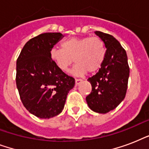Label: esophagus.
Instances as JSON below:
<instances>
[{"mask_svg": "<svg viewBox=\"0 0 149 149\" xmlns=\"http://www.w3.org/2000/svg\"><path fill=\"white\" fill-rule=\"evenodd\" d=\"M82 82H83V79H76V80H75V84H76V86H78V85L81 84Z\"/></svg>", "mask_w": 149, "mask_h": 149, "instance_id": "34e87169", "label": "esophagus"}]
</instances>
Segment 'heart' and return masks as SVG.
<instances>
[{"label": "heart", "instance_id": "b5f03b06", "mask_svg": "<svg viewBox=\"0 0 149 149\" xmlns=\"http://www.w3.org/2000/svg\"><path fill=\"white\" fill-rule=\"evenodd\" d=\"M62 49L52 48L49 56L56 67L66 72L73 59L77 64L72 72L76 76H83L88 72H97L101 67L106 56L104 41L97 36L70 38L63 41Z\"/></svg>", "mask_w": 149, "mask_h": 149}]
</instances>
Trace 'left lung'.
<instances>
[{"mask_svg":"<svg viewBox=\"0 0 149 149\" xmlns=\"http://www.w3.org/2000/svg\"><path fill=\"white\" fill-rule=\"evenodd\" d=\"M95 33L104 41L106 56L98 72L87 79L92 91L86 100L92 111L106 113L115 109L125 97L130 69L126 51L120 42L109 34Z\"/></svg>","mask_w":149,"mask_h":149,"instance_id":"1","label":"left lung"}]
</instances>
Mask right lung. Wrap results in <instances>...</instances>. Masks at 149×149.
Wrapping results in <instances>:
<instances>
[{
	"label": "right lung",
	"mask_w": 149,
	"mask_h": 149,
	"mask_svg": "<svg viewBox=\"0 0 149 149\" xmlns=\"http://www.w3.org/2000/svg\"><path fill=\"white\" fill-rule=\"evenodd\" d=\"M63 36L46 32L28 41L17 59L16 85L24 107L36 117L50 118L64 108L75 79L56 67L50 50Z\"/></svg>",
	"instance_id": "right-lung-1"
}]
</instances>
